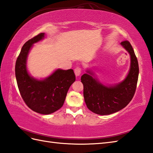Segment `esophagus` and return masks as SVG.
I'll list each match as a JSON object with an SVG mask.
<instances>
[{
	"label": "esophagus",
	"instance_id": "esophagus-1",
	"mask_svg": "<svg viewBox=\"0 0 153 153\" xmlns=\"http://www.w3.org/2000/svg\"><path fill=\"white\" fill-rule=\"evenodd\" d=\"M74 73L76 74V76H80L81 73H82V69H81L80 67H77L74 69Z\"/></svg>",
	"mask_w": 153,
	"mask_h": 153
}]
</instances>
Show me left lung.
I'll use <instances>...</instances> for the list:
<instances>
[{
  "instance_id": "left-lung-1",
  "label": "left lung",
  "mask_w": 153,
  "mask_h": 153,
  "mask_svg": "<svg viewBox=\"0 0 153 153\" xmlns=\"http://www.w3.org/2000/svg\"><path fill=\"white\" fill-rule=\"evenodd\" d=\"M122 46L130 55V69L122 82L112 86H105L93 77V74L87 70L81 77L83 85V97L91 111L99 115L115 113L128 105L134 97L139 76V64L134 51L128 41H122Z\"/></svg>"
}]
</instances>
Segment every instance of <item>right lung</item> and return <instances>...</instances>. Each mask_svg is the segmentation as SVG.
Returning a JSON list of instances; mask_svg holds the SVG:
<instances>
[{
    "instance_id": "1",
    "label": "right lung",
    "mask_w": 153,
    "mask_h": 153,
    "mask_svg": "<svg viewBox=\"0 0 153 153\" xmlns=\"http://www.w3.org/2000/svg\"><path fill=\"white\" fill-rule=\"evenodd\" d=\"M44 37L45 33H41L24 45L16 60L15 74L19 93L27 106L41 114H50L63 106L76 76L71 69H58L42 80L35 79L29 74L26 67L29 52L34 43Z\"/></svg>"
}]
</instances>
